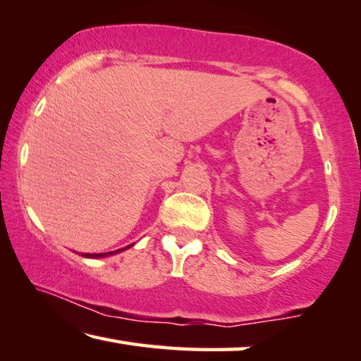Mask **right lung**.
Listing matches in <instances>:
<instances>
[{"mask_svg": "<svg viewBox=\"0 0 361 361\" xmlns=\"http://www.w3.org/2000/svg\"><path fill=\"white\" fill-rule=\"evenodd\" d=\"M130 247V245H129ZM121 250H124V248H121ZM121 250H116V252H109V253H82V257H87V258H102V257H106V255H113V253H118Z\"/></svg>", "mask_w": 361, "mask_h": 361, "instance_id": "obj_1", "label": "right lung"}]
</instances>
